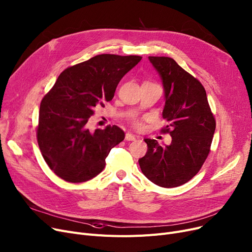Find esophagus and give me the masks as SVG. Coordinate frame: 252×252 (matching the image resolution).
Wrapping results in <instances>:
<instances>
[{"mask_svg":"<svg viewBox=\"0 0 252 252\" xmlns=\"http://www.w3.org/2000/svg\"><path fill=\"white\" fill-rule=\"evenodd\" d=\"M126 141H135L136 140V136L133 135V134H130V133H126Z\"/></svg>","mask_w":252,"mask_h":252,"instance_id":"1","label":"esophagus"}]
</instances>
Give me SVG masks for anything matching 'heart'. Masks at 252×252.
Segmentation results:
<instances>
[{"label": "heart", "mask_w": 252, "mask_h": 252, "mask_svg": "<svg viewBox=\"0 0 252 252\" xmlns=\"http://www.w3.org/2000/svg\"><path fill=\"white\" fill-rule=\"evenodd\" d=\"M134 125H135L137 127H141V123L139 122V120H134Z\"/></svg>", "instance_id": "obj_1"}]
</instances>
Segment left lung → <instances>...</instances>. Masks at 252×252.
I'll return each instance as SVG.
<instances>
[{
    "label": "left lung",
    "mask_w": 252,
    "mask_h": 252,
    "mask_svg": "<svg viewBox=\"0 0 252 252\" xmlns=\"http://www.w3.org/2000/svg\"><path fill=\"white\" fill-rule=\"evenodd\" d=\"M162 82L165 107L162 129L172 137L170 145L144 139L148 149L139 159L145 176L161 188H176L200 171L209 155L215 119L204 86L171 58L148 57Z\"/></svg>",
    "instance_id": "1"
}]
</instances>
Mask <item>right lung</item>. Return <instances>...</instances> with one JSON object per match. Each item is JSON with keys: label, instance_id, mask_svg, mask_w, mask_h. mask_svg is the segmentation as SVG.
<instances>
[{"label": "right lung", "instance_id": "obj_1", "mask_svg": "<svg viewBox=\"0 0 252 252\" xmlns=\"http://www.w3.org/2000/svg\"><path fill=\"white\" fill-rule=\"evenodd\" d=\"M138 56L99 54L61 73L43 97L37 139L48 167L64 181L79 183L100 174L110 150L125 139L117 126L91 130L95 106L112 100L124 76L141 61Z\"/></svg>", "mask_w": 252, "mask_h": 252}]
</instances>
